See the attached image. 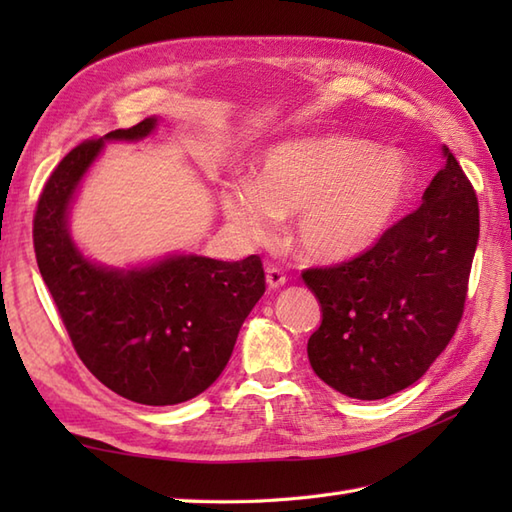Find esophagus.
<instances>
[{"label": "esophagus", "mask_w": 512, "mask_h": 512, "mask_svg": "<svg viewBox=\"0 0 512 512\" xmlns=\"http://www.w3.org/2000/svg\"><path fill=\"white\" fill-rule=\"evenodd\" d=\"M266 284H268L270 290H279L281 286L286 284L284 270L277 268V266H268V268H266Z\"/></svg>", "instance_id": "1"}]
</instances>
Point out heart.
I'll use <instances>...</instances> for the list:
<instances>
[{"label": "heart", "instance_id": "obj_1", "mask_svg": "<svg viewBox=\"0 0 512 512\" xmlns=\"http://www.w3.org/2000/svg\"><path fill=\"white\" fill-rule=\"evenodd\" d=\"M413 189L416 171L405 151L325 134L268 147L255 178L228 182L220 202L233 231L253 244L268 242L281 215L295 213L292 239L301 255L339 264L391 231Z\"/></svg>", "mask_w": 512, "mask_h": 512}]
</instances>
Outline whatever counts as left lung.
Returning <instances> with one entry per match:
<instances>
[{"instance_id":"8db88e82","label":"left lung","mask_w":512,"mask_h":512,"mask_svg":"<svg viewBox=\"0 0 512 512\" xmlns=\"http://www.w3.org/2000/svg\"><path fill=\"white\" fill-rule=\"evenodd\" d=\"M442 158L420 209L374 248L303 273L321 306V325L308 341L310 365L343 396L380 400L413 385L458 328L480 209L447 145Z\"/></svg>"}]
</instances>
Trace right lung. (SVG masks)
I'll return each instance as SVG.
<instances>
[{"mask_svg": "<svg viewBox=\"0 0 512 512\" xmlns=\"http://www.w3.org/2000/svg\"><path fill=\"white\" fill-rule=\"evenodd\" d=\"M158 123L149 116L74 147L46 182L32 228L39 273L76 354L105 387L151 407L187 402L215 383L266 290L257 255L220 262L173 253L149 264L107 266L74 242L72 204L105 143H138Z\"/></svg>", "mask_w": 512, "mask_h": 512, "instance_id": "obj_1", "label": "right lung"}]
</instances>
